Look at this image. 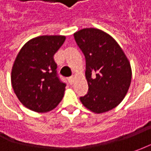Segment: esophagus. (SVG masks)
Wrapping results in <instances>:
<instances>
[{
    "label": "esophagus",
    "mask_w": 151,
    "mask_h": 151,
    "mask_svg": "<svg viewBox=\"0 0 151 151\" xmlns=\"http://www.w3.org/2000/svg\"><path fill=\"white\" fill-rule=\"evenodd\" d=\"M74 81H75V79L73 78V77H70V78H68V81H69V83L70 85H72L74 83Z\"/></svg>",
    "instance_id": "34e87169"
}]
</instances>
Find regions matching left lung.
<instances>
[{
	"mask_svg": "<svg viewBox=\"0 0 151 151\" xmlns=\"http://www.w3.org/2000/svg\"><path fill=\"white\" fill-rule=\"evenodd\" d=\"M74 38L86 58L89 86L81 96L83 106L95 113L108 112L124 100L131 84L130 63L117 41L100 29L83 28Z\"/></svg>",
	"mask_w": 151,
	"mask_h": 151,
	"instance_id": "left-lung-1",
	"label": "left lung"
}]
</instances>
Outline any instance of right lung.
Segmentation results:
<instances>
[{"label":"right lung","mask_w":151,"mask_h":151,"mask_svg":"<svg viewBox=\"0 0 151 151\" xmlns=\"http://www.w3.org/2000/svg\"><path fill=\"white\" fill-rule=\"evenodd\" d=\"M65 40L63 35H43L22 46L12 69V86L27 108L37 113L52 111L60 102L65 84L56 76L54 55Z\"/></svg>","instance_id":"add662e5"}]
</instances>
